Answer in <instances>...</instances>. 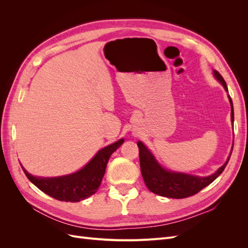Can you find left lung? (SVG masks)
<instances>
[{
    "label": "left lung",
    "instance_id": "8db88e82",
    "mask_svg": "<svg viewBox=\"0 0 248 248\" xmlns=\"http://www.w3.org/2000/svg\"><path fill=\"white\" fill-rule=\"evenodd\" d=\"M213 74L216 79L220 81V84L223 86L224 90L229 92L226 81H224L223 78L220 76V73L214 70ZM229 100L232 108L231 120L232 122H234V108H232V102L230 96ZM138 146L140 153V171L142 178H144L145 184L147 185L150 191H152L153 193L171 199H184L191 197L193 194L201 191L202 188H205L209 184H211L221 174L223 170L226 169L232 154L231 152L227 161L214 174L208 177H199L184 174V172L170 171L163 169L157 162L153 154L149 151L148 148L141 141H138Z\"/></svg>",
    "mask_w": 248,
    "mask_h": 248
}]
</instances>
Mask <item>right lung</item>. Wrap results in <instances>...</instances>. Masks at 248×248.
I'll use <instances>...</instances> for the list:
<instances>
[{
    "instance_id": "add662e5",
    "label": "right lung",
    "mask_w": 248,
    "mask_h": 248,
    "mask_svg": "<svg viewBox=\"0 0 248 248\" xmlns=\"http://www.w3.org/2000/svg\"><path fill=\"white\" fill-rule=\"evenodd\" d=\"M123 142L124 140L121 139L114 144L104 147L99 150L87 166L67 176L54 178L35 177L29 174L21 164L20 166L27 178L41 191L59 201L76 202L91 197L97 191L106 172L110 155Z\"/></svg>"
}]
</instances>
